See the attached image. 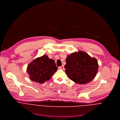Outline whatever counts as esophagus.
Wrapping results in <instances>:
<instances>
[{
    "mask_svg": "<svg viewBox=\"0 0 120 120\" xmlns=\"http://www.w3.org/2000/svg\"><path fill=\"white\" fill-rule=\"evenodd\" d=\"M59 69H62V70H64V67L63 65H62L59 68Z\"/></svg>",
    "mask_w": 120,
    "mask_h": 120,
    "instance_id": "esophagus-1",
    "label": "esophagus"
}]
</instances>
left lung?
<instances>
[{
    "instance_id": "8db88e82",
    "label": "left lung",
    "mask_w": 120,
    "mask_h": 120,
    "mask_svg": "<svg viewBox=\"0 0 120 120\" xmlns=\"http://www.w3.org/2000/svg\"><path fill=\"white\" fill-rule=\"evenodd\" d=\"M65 65L68 77L80 84L87 83L96 76L98 65L97 59L86 52L78 51L67 55Z\"/></svg>"
}]
</instances>
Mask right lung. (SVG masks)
I'll use <instances>...</instances> for the list:
<instances>
[{
	"instance_id": "right-lung-1",
	"label": "right lung",
	"mask_w": 120,
	"mask_h": 120,
	"mask_svg": "<svg viewBox=\"0 0 120 120\" xmlns=\"http://www.w3.org/2000/svg\"><path fill=\"white\" fill-rule=\"evenodd\" d=\"M57 69L54 60L49 59L47 55H44L30 63L27 71L31 80L43 83L51 78Z\"/></svg>"
}]
</instances>
